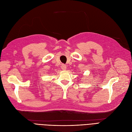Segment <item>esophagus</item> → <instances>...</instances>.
Instances as JSON below:
<instances>
[{
    "mask_svg": "<svg viewBox=\"0 0 132 132\" xmlns=\"http://www.w3.org/2000/svg\"><path fill=\"white\" fill-rule=\"evenodd\" d=\"M61 68L63 70H65L67 69V66L65 65H64V64H62V65H61Z\"/></svg>",
    "mask_w": 132,
    "mask_h": 132,
    "instance_id": "esophagus-1",
    "label": "esophagus"
}]
</instances>
